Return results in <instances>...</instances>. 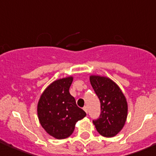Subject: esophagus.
<instances>
[{
  "instance_id": "esophagus-1",
  "label": "esophagus",
  "mask_w": 156,
  "mask_h": 156,
  "mask_svg": "<svg viewBox=\"0 0 156 156\" xmlns=\"http://www.w3.org/2000/svg\"><path fill=\"white\" fill-rule=\"evenodd\" d=\"M83 109H84V111L86 112V113H87V106H84V107L83 108Z\"/></svg>"
}]
</instances>
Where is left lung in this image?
Returning <instances> with one entry per match:
<instances>
[{"mask_svg":"<svg viewBox=\"0 0 156 156\" xmlns=\"http://www.w3.org/2000/svg\"><path fill=\"white\" fill-rule=\"evenodd\" d=\"M90 81L99 97L101 114L93 122L100 135L113 137L123 129L127 117V102L119 86L109 78L92 75Z\"/></svg>","mask_w":156,"mask_h":156,"instance_id":"1","label":"left lung"}]
</instances>
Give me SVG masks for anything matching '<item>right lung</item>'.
<instances>
[{
	"mask_svg": "<svg viewBox=\"0 0 156 156\" xmlns=\"http://www.w3.org/2000/svg\"><path fill=\"white\" fill-rule=\"evenodd\" d=\"M73 77L59 78L52 82L41 95L37 106L39 122L53 137L62 140L72 135L75 124L86 116L69 93Z\"/></svg>",
	"mask_w": 156,
	"mask_h": 156,
	"instance_id": "obj_1",
	"label": "right lung"
}]
</instances>
